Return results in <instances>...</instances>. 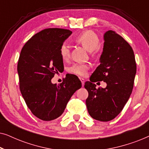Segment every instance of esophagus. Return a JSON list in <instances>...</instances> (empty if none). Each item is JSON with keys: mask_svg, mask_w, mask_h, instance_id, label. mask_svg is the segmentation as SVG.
I'll return each mask as SVG.
<instances>
[{"mask_svg": "<svg viewBox=\"0 0 149 149\" xmlns=\"http://www.w3.org/2000/svg\"><path fill=\"white\" fill-rule=\"evenodd\" d=\"M80 80L81 81V83H82V86H84V83H85V79L83 78H80Z\"/></svg>", "mask_w": 149, "mask_h": 149, "instance_id": "obj_1", "label": "esophagus"}]
</instances>
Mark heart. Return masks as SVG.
Listing matches in <instances>:
<instances>
[{"instance_id":"1","label":"heart","mask_w":149,"mask_h":149,"mask_svg":"<svg viewBox=\"0 0 149 149\" xmlns=\"http://www.w3.org/2000/svg\"><path fill=\"white\" fill-rule=\"evenodd\" d=\"M74 40L77 43L80 44L89 52L97 49L98 46L100 38L92 30H86L76 36ZM60 54L61 58L63 60H68L70 56V47L66 42L63 43L60 47ZM89 68V65L87 64H79L76 63L70 67L69 71L73 74L79 75V76H84Z\"/></svg>"}]
</instances>
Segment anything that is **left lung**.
I'll return each mask as SVG.
<instances>
[{"label": "left lung", "instance_id": "1", "mask_svg": "<svg viewBox=\"0 0 149 149\" xmlns=\"http://www.w3.org/2000/svg\"><path fill=\"white\" fill-rule=\"evenodd\" d=\"M100 64L85 83L89 95L86 106L89 115L100 121L115 119L129 100L134 87L136 64L134 51L124 38L113 30L104 34ZM103 80L105 88L96 89L93 82Z\"/></svg>", "mask_w": 149, "mask_h": 149}]
</instances>
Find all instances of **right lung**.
<instances>
[{"mask_svg":"<svg viewBox=\"0 0 149 149\" xmlns=\"http://www.w3.org/2000/svg\"><path fill=\"white\" fill-rule=\"evenodd\" d=\"M71 34L62 28L42 30L26 42L20 53V91L28 109L42 121L62 115L73 93L82 86L74 74H68L60 85L52 83L54 74L64 69L60 49Z\"/></svg>","mask_w":149,"mask_h":149,"instance_id":"add662e5","label":"right lung"}]
</instances>
